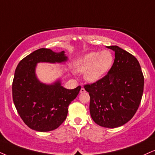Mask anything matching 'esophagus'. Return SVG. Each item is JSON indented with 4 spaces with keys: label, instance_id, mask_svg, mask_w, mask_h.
Returning <instances> with one entry per match:
<instances>
[{
    "label": "esophagus",
    "instance_id": "obj_1",
    "mask_svg": "<svg viewBox=\"0 0 155 155\" xmlns=\"http://www.w3.org/2000/svg\"><path fill=\"white\" fill-rule=\"evenodd\" d=\"M86 92V90L84 88H81L80 89V93H84Z\"/></svg>",
    "mask_w": 155,
    "mask_h": 155
}]
</instances>
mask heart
<instances>
[{
  "mask_svg": "<svg viewBox=\"0 0 155 155\" xmlns=\"http://www.w3.org/2000/svg\"><path fill=\"white\" fill-rule=\"evenodd\" d=\"M114 57L109 50L92 52L78 60L76 69L85 72V79L89 82H95L107 74L113 66Z\"/></svg>",
  "mask_w": 155,
  "mask_h": 155,
  "instance_id": "b5f03b06",
  "label": "heart"
}]
</instances>
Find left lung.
Returning a JSON list of instances; mask_svg holds the SVG:
<instances>
[{"instance_id": "8db88e82", "label": "left lung", "mask_w": 155, "mask_h": 155, "mask_svg": "<svg viewBox=\"0 0 155 155\" xmlns=\"http://www.w3.org/2000/svg\"><path fill=\"white\" fill-rule=\"evenodd\" d=\"M111 68L102 79L84 86L90 96L89 110L99 126L114 128L123 126L135 115L142 97L144 78L138 60L118 46Z\"/></svg>"}]
</instances>
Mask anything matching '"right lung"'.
Returning a JSON list of instances; mask_svg holds the SVG:
<instances>
[{
    "instance_id": "right-lung-1",
    "label": "right lung",
    "mask_w": 155,
    "mask_h": 155,
    "mask_svg": "<svg viewBox=\"0 0 155 155\" xmlns=\"http://www.w3.org/2000/svg\"><path fill=\"white\" fill-rule=\"evenodd\" d=\"M65 52L55 53L40 48L18 63L12 84V96L18 115L28 127L46 132L58 128L66 120L68 107L77 97L81 87L65 89L58 81L47 85L35 76L37 63H62L67 61Z\"/></svg>"
}]
</instances>
